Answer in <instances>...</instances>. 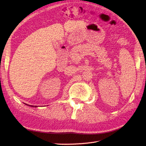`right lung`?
<instances>
[{
  "label": "right lung",
  "instance_id": "right-lung-1",
  "mask_svg": "<svg viewBox=\"0 0 146 146\" xmlns=\"http://www.w3.org/2000/svg\"><path fill=\"white\" fill-rule=\"evenodd\" d=\"M24 104L29 105V106H30V107H38V106H33V105H28V104Z\"/></svg>",
  "mask_w": 146,
  "mask_h": 146
}]
</instances>
